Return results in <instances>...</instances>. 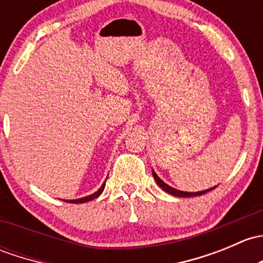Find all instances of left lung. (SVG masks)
<instances>
[{
  "label": "left lung",
  "mask_w": 263,
  "mask_h": 263,
  "mask_svg": "<svg viewBox=\"0 0 263 263\" xmlns=\"http://www.w3.org/2000/svg\"><path fill=\"white\" fill-rule=\"evenodd\" d=\"M153 175H154V179L156 180L157 185H159L160 187H161L162 190H165V192L168 193V194L174 195V197H180V198H187V197H198V195H201V194H205L206 192H209V190H213L214 187H211V189H206V190H201V192H197V193H189V192H181V190H178V189H174V187H171L170 185H167L166 182H164L161 180V179L159 178V176L156 175V173L153 170Z\"/></svg>",
  "instance_id": "left-lung-1"
}]
</instances>
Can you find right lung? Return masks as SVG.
Masks as SVG:
<instances>
[{
    "label": "right lung",
    "instance_id": "obj_1",
    "mask_svg": "<svg viewBox=\"0 0 263 263\" xmlns=\"http://www.w3.org/2000/svg\"><path fill=\"white\" fill-rule=\"evenodd\" d=\"M104 186H106V181H104L103 184H102V186L99 187V189L97 190L96 193H93V194L88 195V197H84V198H79V199H74V200H66V201H69V203H76V204L85 203V201H90V200H93V199L98 198L99 195L102 194V192H103V190H104Z\"/></svg>",
    "mask_w": 263,
    "mask_h": 263
}]
</instances>
